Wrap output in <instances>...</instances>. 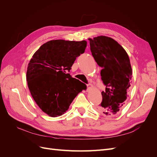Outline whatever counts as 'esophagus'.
Listing matches in <instances>:
<instances>
[{"instance_id":"esophagus-1","label":"esophagus","mask_w":157,"mask_h":157,"mask_svg":"<svg viewBox=\"0 0 157 157\" xmlns=\"http://www.w3.org/2000/svg\"><path fill=\"white\" fill-rule=\"evenodd\" d=\"M87 86H88V90H90V89H91V88H92V84H88V85H87Z\"/></svg>"}]
</instances>
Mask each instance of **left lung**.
I'll list each match as a JSON object with an SVG mask.
<instances>
[{
	"instance_id": "left-lung-1",
	"label": "left lung",
	"mask_w": 157,
	"mask_h": 157,
	"mask_svg": "<svg viewBox=\"0 0 157 157\" xmlns=\"http://www.w3.org/2000/svg\"><path fill=\"white\" fill-rule=\"evenodd\" d=\"M90 40V50L102 68L101 77L106 86L102 101L97 109L105 115H114L124 107L131 86L132 70L126 50L111 37L98 36Z\"/></svg>"
}]
</instances>
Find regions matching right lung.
Here are the masks:
<instances>
[{
    "instance_id": "obj_1",
    "label": "right lung",
    "mask_w": 157,
    "mask_h": 157,
    "mask_svg": "<svg viewBox=\"0 0 157 157\" xmlns=\"http://www.w3.org/2000/svg\"><path fill=\"white\" fill-rule=\"evenodd\" d=\"M86 46V40H50L30 59L26 74L28 88L38 106L48 116L63 115L84 89V84L71 77L67 71Z\"/></svg>"
}]
</instances>
